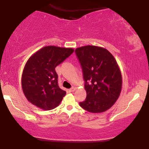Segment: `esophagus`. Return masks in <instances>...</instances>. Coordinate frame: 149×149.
<instances>
[{"instance_id":"obj_1","label":"esophagus","mask_w":149,"mask_h":149,"mask_svg":"<svg viewBox=\"0 0 149 149\" xmlns=\"http://www.w3.org/2000/svg\"><path fill=\"white\" fill-rule=\"evenodd\" d=\"M75 91V88H74V87H73V88H70V89H69L68 90V91L69 92H74V91Z\"/></svg>"}]
</instances>
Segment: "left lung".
Returning a JSON list of instances; mask_svg holds the SVG:
<instances>
[{"instance_id":"obj_1","label":"left lung","mask_w":149,"mask_h":149,"mask_svg":"<svg viewBox=\"0 0 149 149\" xmlns=\"http://www.w3.org/2000/svg\"><path fill=\"white\" fill-rule=\"evenodd\" d=\"M75 52L83 70L86 91L81 107L93 113L106 111L116 102L122 90V74L116 59L100 47H81Z\"/></svg>"}]
</instances>
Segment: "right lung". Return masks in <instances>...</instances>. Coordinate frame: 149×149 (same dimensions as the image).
Returning <instances> with one entry per match:
<instances>
[{
	"label": "right lung",
	"instance_id": "add662e5",
	"mask_svg": "<svg viewBox=\"0 0 149 149\" xmlns=\"http://www.w3.org/2000/svg\"><path fill=\"white\" fill-rule=\"evenodd\" d=\"M72 48L46 46L27 60L22 75V87L29 102L43 110L54 109L66 91L58 86L55 68L74 52Z\"/></svg>",
	"mask_w": 149,
	"mask_h": 149
}]
</instances>
